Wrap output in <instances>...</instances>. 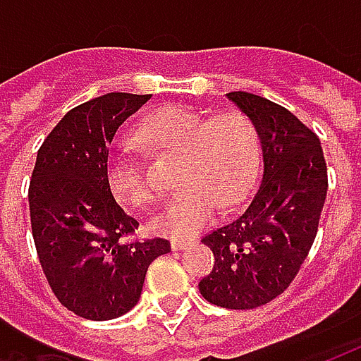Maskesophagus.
Listing matches in <instances>:
<instances>
[{
  "mask_svg": "<svg viewBox=\"0 0 361 361\" xmlns=\"http://www.w3.org/2000/svg\"><path fill=\"white\" fill-rule=\"evenodd\" d=\"M191 243H193V240H172V250L173 251L188 250Z\"/></svg>",
  "mask_w": 361,
  "mask_h": 361,
  "instance_id": "34e87169",
  "label": "esophagus"
}]
</instances>
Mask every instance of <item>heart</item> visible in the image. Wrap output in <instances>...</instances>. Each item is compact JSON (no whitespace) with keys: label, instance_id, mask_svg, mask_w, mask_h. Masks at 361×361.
Masks as SVG:
<instances>
[{"label":"heart","instance_id":"b5f03b06","mask_svg":"<svg viewBox=\"0 0 361 361\" xmlns=\"http://www.w3.org/2000/svg\"><path fill=\"white\" fill-rule=\"evenodd\" d=\"M135 141L154 157L183 154L178 176L181 191L152 219V228L164 235H193L211 222L219 203L238 204L257 180L261 142L257 127L242 111L209 118L181 106L160 108L139 123ZM108 183L114 195L137 209L157 197L142 162L129 152L111 154Z\"/></svg>","mask_w":361,"mask_h":361}]
</instances>
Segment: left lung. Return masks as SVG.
<instances>
[{"mask_svg":"<svg viewBox=\"0 0 361 361\" xmlns=\"http://www.w3.org/2000/svg\"><path fill=\"white\" fill-rule=\"evenodd\" d=\"M226 96L257 127L263 178L247 209L201 240L214 267L199 292L226 310H253L295 279L317 235L329 180L319 137L292 111L243 90Z\"/></svg>","mask_w":361,"mask_h":361,"instance_id":"obj_1","label":"left lung"}]
</instances>
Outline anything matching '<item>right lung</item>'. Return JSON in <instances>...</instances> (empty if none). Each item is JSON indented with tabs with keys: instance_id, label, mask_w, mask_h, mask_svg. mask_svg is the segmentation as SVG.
<instances>
[{
	"instance_id": "obj_1",
	"label": "right lung",
	"mask_w": 361,
	"mask_h": 361,
	"mask_svg": "<svg viewBox=\"0 0 361 361\" xmlns=\"http://www.w3.org/2000/svg\"><path fill=\"white\" fill-rule=\"evenodd\" d=\"M150 94L108 92L69 110L38 149L28 185L36 253L51 292L79 317L108 321L137 305L164 238L126 240L139 222L111 195L108 152Z\"/></svg>"
}]
</instances>
